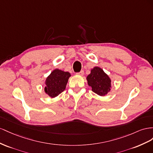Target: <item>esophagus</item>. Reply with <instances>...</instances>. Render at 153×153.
I'll use <instances>...</instances> for the list:
<instances>
[{"label": "esophagus", "mask_w": 153, "mask_h": 153, "mask_svg": "<svg viewBox=\"0 0 153 153\" xmlns=\"http://www.w3.org/2000/svg\"><path fill=\"white\" fill-rule=\"evenodd\" d=\"M76 74H77V75H79V76H82L84 75V71H81L79 72L76 73Z\"/></svg>", "instance_id": "1"}]
</instances>
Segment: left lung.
Here are the masks:
<instances>
[{
	"mask_svg": "<svg viewBox=\"0 0 153 153\" xmlns=\"http://www.w3.org/2000/svg\"><path fill=\"white\" fill-rule=\"evenodd\" d=\"M86 80L91 90L100 96H105L111 90L110 77L99 67L91 69L90 74L86 77Z\"/></svg>",
	"mask_w": 153,
	"mask_h": 153,
	"instance_id": "obj_1",
	"label": "left lung"
}]
</instances>
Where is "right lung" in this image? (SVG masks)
<instances>
[{"instance_id":"1","label":"right lung","mask_w":153,"mask_h":153,"mask_svg":"<svg viewBox=\"0 0 153 153\" xmlns=\"http://www.w3.org/2000/svg\"><path fill=\"white\" fill-rule=\"evenodd\" d=\"M71 76L68 72H65L58 68L54 69L45 81V93L51 98H54L66 88L69 77Z\"/></svg>"}]
</instances>
